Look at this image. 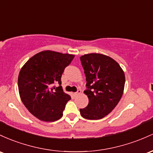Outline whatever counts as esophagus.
Instances as JSON below:
<instances>
[{
  "label": "esophagus",
  "instance_id": "34e87169",
  "mask_svg": "<svg viewBox=\"0 0 153 153\" xmlns=\"http://www.w3.org/2000/svg\"><path fill=\"white\" fill-rule=\"evenodd\" d=\"M81 92H82L81 90H79H79H77L76 92H75V93H74V95H75V96H77V95H79L80 93H81Z\"/></svg>",
  "mask_w": 153,
  "mask_h": 153
}]
</instances>
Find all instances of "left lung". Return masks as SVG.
<instances>
[{
  "mask_svg": "<svg viewBox=\"0 0 153 153\" xmlns=\"http://www.w3.org/2000/svg\"><path fill=\"white\" fill-rule=\"evenodd\" d=\"M80 61L87 81L84 93L89 99L80 114L86 119H100L115 108L122 97L124 72L115 60L102 54H85Z\"/></svg>",
  "mask_w": 153,
  "mask_h": 153,
  "instance_id": "left-lung-1",
  "label": "left lung"
}]
</instances>
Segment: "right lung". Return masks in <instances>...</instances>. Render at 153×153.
<instances>
[{"label": "right lung", "instance_id": "1", "mask_svg": "<svg viewBox=\"0 0 153 153\" xmlns=\"http://www.w3.org/2000/svg\"><path fill=\"white\" fill-rule=\"evenodd\" d=\"M74 58V55L45 51L32 56L22 68L18 77L20 97L28 111L41 121L51 122L62 117L71 97L63 92L61 79ZM56 83L60 86L53 87Z\"/></svg>", "mask_w": 153, "mask_h": 153}]
</instances>
